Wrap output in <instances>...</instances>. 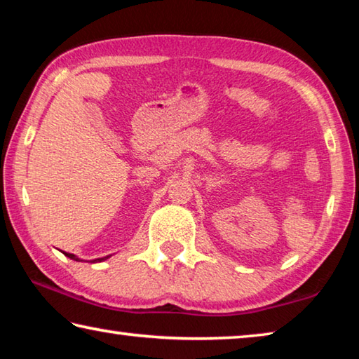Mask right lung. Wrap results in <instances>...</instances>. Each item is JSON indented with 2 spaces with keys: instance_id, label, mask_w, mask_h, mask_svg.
<instances>
[{
  "instance_id": "add662e5",
  "label": "right lung",
  "mask_w": 359,
  "mask_h": 359,
  "mask_svg": "<svg viewBox=\"0 0 359 359\" xmlns=\"http://www.w3.org/2000/svg\"><path fill=\"white\" fill-rule=\"evenodd\" d=\"M65 255H66V257H69L71 259H76V261L79 259V258H76V255H72V253H65ZM106 258H107V257H106ZM106 258H98V259H95V261H102V259H106Z\"/></svg>"
}]
</instances>
